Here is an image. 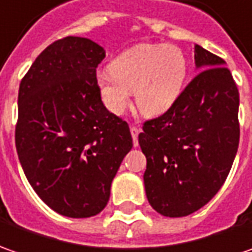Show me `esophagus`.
<instances>
[{"label":"esophagus","instance_id":"obj_1","mask_svg":"<svg viewBox=\"0 0 252 252\" xmlns=\"http://www.w3.org/2000/svg\"><path fill=\"white\" fill-rule=\"evenodd\" d=\"M141 132V129L139 128H136V126H131V135H132V139H134V145L136 146L138 145V135Z\"/></svg>","mask_w":252,"mask_h":252}]
</instances>
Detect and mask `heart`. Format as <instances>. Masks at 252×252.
I'll list each match as a JSON object with an SVG mask.
<instances>
[{"instance_id":"b5f03b06","label":"heart","mask_w":252,"mask_h":252,"mask_svg":"<svg viewBox=\"0 0 252 252\" xmlns=\"http://www.w3.org/2000/svg\"><path fill=\"white\" fill-rule=\"evenodd\" d=\"M188 76L184 53L171 44H138L114 57L109 71L97 76L103 104L121 116L131 104V94L146 117H159L181 99Z\"/></svg>"}]
</instances>
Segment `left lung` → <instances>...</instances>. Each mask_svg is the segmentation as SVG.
Instances as JSON below:
<instances>
[{"label":"left lung","instance_id":"obj_1","mask_svg":"<svg viewBox=\"0 0 252 252\" xmlns=\"http://www.w3.org/2000/svg\"><path fill=\"white\" fill-rule=\"evenodd\" d=\"M194 60L199 74L177 104L146 121L138 136L146 156V198L167 218L188 216L208 204L239 148V91L226 63L198 44Z\"/></svg>","mask_w":252,"mask_h":252}]
</instances>
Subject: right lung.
<instances>
[{"mask_svg":"<svg viewBox=\"0 0 252 252\" xmlns=\"http://www.w3.org/2000/svg\"><path fill=\"white\" fill-rule=\"evenodd\" d=\"M104 48L86 37L57 40L34 60L18 96L16 152L41 201L66 218H91L132 149L126 121L106 109L96 86Z\"/></svg>","mask_w":252,"mask_h":252,"instance_id":"right-lung-1","label":"right lung"}]
</instances>
